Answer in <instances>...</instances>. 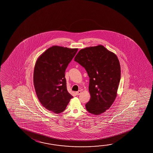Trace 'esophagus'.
<instances>
[{
	"label": "esophagus",
	"mask_w": 153,
	"mask_h": 153,
	"mask_svg": "<svg viewBox=\"0 0 153 153\" xmlns=\"http://www.w3.org/2000/svg\"><path fill=\"white\" fill-rule=\"evenodd\" d=\"M81 93V90H79V91H77V92H76V94H77V95H79Z\"/></svg>",
	"instance_id": "esophagus-1"
}]
</instances>
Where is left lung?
Masks as SVG:
<instances>
[{
    "label": "left lung",
    "instance_id": "1",
    "mask_svg": "<svg viewBox=\"0 0 153 153\" xmlns=\"http://www.w3.org/2000/svg\"><path fill=\"white\" fill-rule=\"evenodd\" d=\"M74 61L85 68L90 78L91 98L85 105L86 110L94 115L104 113L117 95L121 76L117 56L100 45L81 49Z\"/></svg>",
    "mask_w": 153,
    "mask_h": 153
}]
</instances>
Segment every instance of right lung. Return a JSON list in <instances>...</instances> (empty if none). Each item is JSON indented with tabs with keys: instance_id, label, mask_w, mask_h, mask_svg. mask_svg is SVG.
<instances>
[{
	"instance_id": "obj_1",
	"label": "right lung",
	"mask_w": 153,
	"mask_h": 153,
	"mask_svg": "<svg viewBox=\"0 0 153 153\" xmlns=\"http://www.w3.org/2000/svg\"><path fill=\"white\" fill-rule=\"evenodd\" d=\"M78 50L53 46L36 62L33 74L36 94L48 111L62 113L73 98L67 89L65 71Z\"/></svg>"
}]
</instances>
